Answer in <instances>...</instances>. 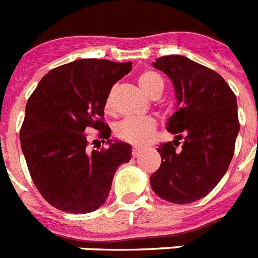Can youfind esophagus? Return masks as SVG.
<instances>
[{
  "instance_id": "34e87169",
  "label": "esophagus",
  "mask_w": 258,
  "mask_h": 258,
  "mask_svg": "<svg viewBox=\"0 0 258 258\" xmlns=\"http://www.w3.org/2000/svg\"><path fill=\"white\" fill-rule=\"evenodd\" d=\"M142 153V149L140 148H133L132 149V155H133L134 158H137V157H140V154Z\"/></svg>"
}]
</instances>
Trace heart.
I'll list each match as a JSON object with an SVG mask.
<instances>
[{
	"instance_id": "obj_1",
	"label": "heart",
	"mask_w": 258,
	"mask_h": 258,
	"mask_svg": "<svg viewBox=\"0 0 258 258\" xmlns=\"http://www.w3.org/2000/svg\"><path fill=\"white\" fill-rule=\"evenodd\" d=\"M138 86L152 99H157L162 95L165 89V80L158 72L144 71L137 79ZM112 108V93L108 95L105 101V109ZM157 121L153 117H127L120 121L114 127V133L120 140L133 145H145L153 137Z\"/></svg>"
}]
</instances>
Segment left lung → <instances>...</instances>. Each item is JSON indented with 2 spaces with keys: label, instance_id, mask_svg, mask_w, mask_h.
I'll return each mask as SVG.
<instances>
[{
  "label": "left lung",
  "instance_id": "obj_1",
  "mask_svg": "<svg viewBox=\"0 0 258 258\" xmlns=\"http://www.w3.org/2000/svg\"><path fill=\"white\" fill-rule=\"evenodd\" d=\"M153 66L172 82L176 110L167 122L175 140L157 149L161 166L150 184L166 202L192 203L214 190L228 170L240 131L236 96L218 72L186 56L167 55Z\"/></svg>",
  "mask_w": 258,
  "mask_h": 258
}]
</instances>
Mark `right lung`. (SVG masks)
I'll return each mask as SVG.
<instances>
[{
	"label": "right lung",
	"instance_id": "1",
	"mask_svg": "<svg viewBox=\"0 0 258 258\" xmlns=\"http://www.w3.org/2000/svg\"><path fill=\"white\" fill-rule=\"evenodd\" d=\"M132 63L79 59L51 70L26 104L21 148L40 195L57 210L88 214L105 203L118 166L132 158V146L109 140L104 122L106 97ZM87 127L99 131L110 148L86 150Z\"/></svg>",
	"mask_w": 258,
	"mask_h": 258
}]
</instances>
